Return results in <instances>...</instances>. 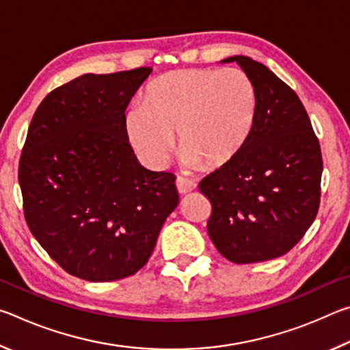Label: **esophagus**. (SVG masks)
<instances>
[{
  "label": "esophagus",
  "mask_w": 350,
  "mask_h": 350,
  "mask_svg": "<svg viewBox=\"0 0 350 350\" xmlns=\"http://www.w3.org/2000/svg\"><path fill=\"white\" fill-rule=\"evenodd\" d=\"M176 187H177V191H179V194H188L191 193L193 189H196V183H194L193 180L187 179V177H177L176 179Z\"/></svg>",
  "instance_id": "obj_1"
}]
</instances>
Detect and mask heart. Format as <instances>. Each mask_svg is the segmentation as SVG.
<instances>
[{"instance_id":"b5f03b06","label":"heart","mask_w":350,"mask_h":350,"mask_svg":"<svg viewBox=\"0 0 350 350\" xmlns=\"http://www.w3.org/2000/svg\"><path fill=\"white\" fill-rule=\"evenodd\" d=\"M254 90L239 69H180L148 85L144 105L126 112V135L151 168H163L179 133L188 167L219 168L241 151L254 120Z\"/></svg>"}]
</instances>
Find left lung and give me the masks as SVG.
<instances>
[{"label":"left lung","mask_w":350,"mask_h":350,"mask_svg":"<svg viewBox=\"0 0 350 350\" xmlns=\"http://www.w3.org/2000/svg\"><path fill=\"white\" fill-rule=\"evenodd\" d=\"M254 90V120L241 151L199 189L210 199L208 236L236 264L280 258L313 224L321 194V148L301 100L250 57L234 55Z\"/></svg>","instance_id":"left-lung-1"}]
</instances>
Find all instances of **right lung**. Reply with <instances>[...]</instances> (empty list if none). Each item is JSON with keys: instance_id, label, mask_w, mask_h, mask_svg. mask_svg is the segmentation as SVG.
<instances>
[{"instance_id": "obj_1", "label": "right lung", "mask_w": 350, "mask_h": 350, "mask_svg": "<svg viewBox=\"0 0 350 350\" xmlns=\"http://www.w3.org/2000/svg\"><path fill=\"white\" fill-rule=\"evenodd\" d=\"M152 68L85 74L32 117L18 180L35 239L68 273L116 281L144 267L179 204L176 177L139 163L125 109Z\"/></svg>"}]
</instances>
